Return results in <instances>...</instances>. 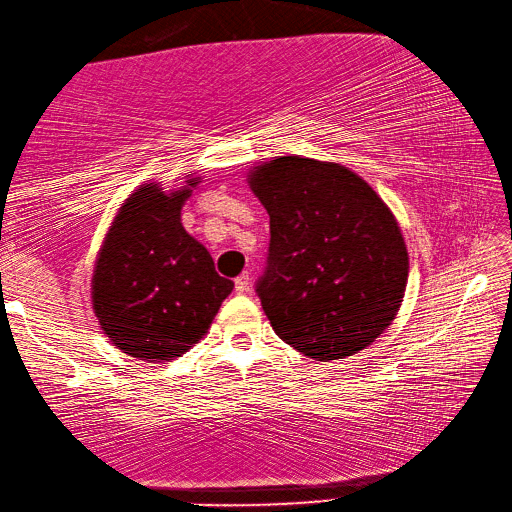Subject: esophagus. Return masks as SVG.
<instances>
[{
  "mask_svg": "<svg viewBox=\"0 0 512 512\" xmlns=\"http://www.w3.org/2000/svg\"><path fill=\"white\" fill-rule=\"evenodd\" d=\"M249 285H252V278H249V274H241V276H238V278L234 280L236 294H247Z\"/></svg>",
  "mask_w": 512,
  "mask_h": 512,
  "instance_id": "1",
  "label": "esophagus"
}]
</instances>
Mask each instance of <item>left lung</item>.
<instances>
[{
    "label": "left lung",
    "mask_w": 512,
    "mask_h": 512,
    "mask_svg": "<svg viewBox=\"0 0 512 512\" xmlns=\"http://www.w3.org/2000/svg\"><path fill=\"white\" fill-rule=\"evenodd\" d=\"M249 185L269 214L256 294L278 338L320 362L369 347L398 314L409 276L389 207L358 174L302 156L260 165Z\"/></svg>",
    "instance_id": "1"
}]
</instances>
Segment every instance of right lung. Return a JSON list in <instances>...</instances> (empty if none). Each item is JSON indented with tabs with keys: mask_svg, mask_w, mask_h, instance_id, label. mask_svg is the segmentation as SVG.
Segmentation results:
<instances>
[{
	"mask_svg": "<svg viewBox=\"0 0 512 512\" xmlns=\"http://www.w3.org/2000/svg\"><path fill=\"white\" fill-rule=\"evenodd\" d=\"M190 185H196L190 179ZM174 194L143 185L123 203L103 243L92 305L114 347L132 358H179L210 329L234 283L216 274L210 252L185 232Z\"/></svg>",
	"mask_w": 512,
	"mask_h": 512,
	"instance_id": "add662e5",
	"label": "right lung"
}]
</instances>
